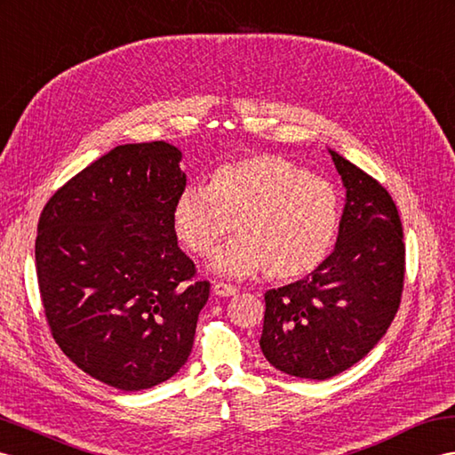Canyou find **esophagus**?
Returning a JSON list of instances; mask_svg holds the SVG:
<instances>
[{"mask_svg":"<svg viewBox=\"0 0 455 455\" xmlns=\"http://www.w3.org/2000/svg\"><path fill=\"white\" fill-rule=\"evenodd\" d=\"M213 294L220 298H230L238 294V288L227 284V283H213Z\"/></svg>","mask_w":455,"mask_h":455,"instance_id":"esophagus-1","label":"esophagus"}]
</instances>
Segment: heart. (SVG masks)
Masks as SVG:
<instances>
[{
	"instance_id": "1",
	"label": "heart",
	"mask_w": 455,
	"mask_h": 455,
	"mask_svg": "<svg viewBox=\"0 0 455 455\" xmlns=\"http://www.w3.org/2000/svg\"><path fill=\"white\" fill-rule=\"evenodd\" d=\"M212 267L230 276L267 269L275 281H298L329 258L340 228L334 186L281 156H251L219 167L209 186L184 188L172 209L179 240L207 255L228 232Z\"/></svg>"
}]
</instances>
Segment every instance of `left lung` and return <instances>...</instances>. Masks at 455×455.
I'll return each instance as SVG.
<instances>
[{"label": "left lung", "instance_id": "left-lung-1", "mask_svg": "<svg viewBox=\"0 0 455 455\" xmlns=\"http://www.w3.org/2000/svg\"><path fill=\"white\" fill-rule=\"evenodd\" d=\"M346 186L334 251L317 271L265 294L261 352L286 375L324 380L355 365L388 331L405 275L402 220L390 194L329 149Z\"/></svg>", "mask_w": 455, "mask_h": 455}]
</instances>
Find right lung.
Returning <instances> with one entry per match:
<instances>
[{
	"label": "right lung",
	"instance_id": "obj_1",
	"mask_svg": "<svg viewBox=\"0 0 455 455\" xmlns=\"http://www.w3.org/2000/svg\"><path fill=\"white\" fill-rule=\"evenodd\" d=\"M180 159L167 142L116 146L65 182L38 220L53 340L78 369L126 392L179 372L209 298L172 227Z\"/></svg>",
	"mask_w": 455,
	"mask_h": 455
}]
</instances>
